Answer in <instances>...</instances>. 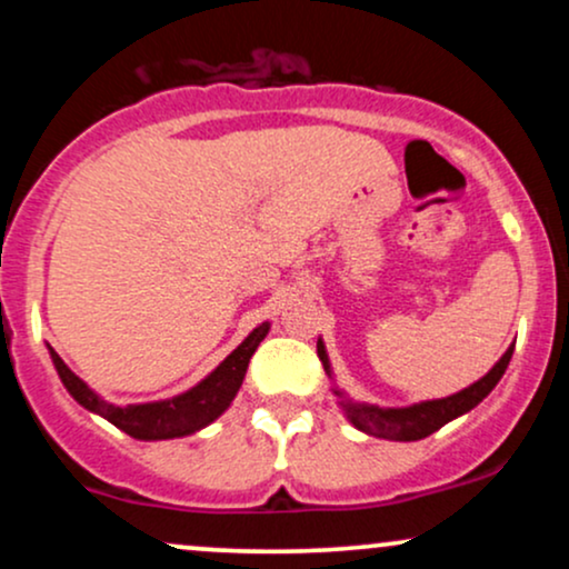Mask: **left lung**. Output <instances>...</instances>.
Returning <instances> with one entry per match:
<instances>
[{
  "label": "left lung",
  "mask_w": 569,
  "mask_h": 569,
  "mask_svg": "<svg viewBox=\"0 0 569 569\" xmlns=\"http://www.w3.org/2000/svg\"><path fill=\"white\" fill-rule=\"evenodd\" d=\"M511 356H513V345L502 352L500 361L495 363V367L489 369L479 382H473L471 388L460 390V393L455 396L436 398V401H422V403H415V407H403V409H382V407H371V403L342 401V409L348 411V420L352 426L363 430V433L377 436V439L420 441L426 439V436L436 433L441 426H447V422L455 420V417L471 411L476 403H481V398L492 393L495 385H498L500 377L506 375ZM318 358H321L323 369L329 371V356H326L321 339H318ZM335 393L342 398L339 390H335Z\"/></svg>",
  "instance_id": "left-lung-1"
}]
</instances>
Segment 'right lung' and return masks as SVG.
<instances>
[{
  "label": "right lung",
  "mask_w": 569,
  "mask_h": 569,
  "mask_svg": "<svg viewBox=\"0 0 569 569\" xmlns=\"http://www.w3.org/2000/svg\"><path fill=\"white\" fill-rule=\"evenodd\" d=\"M267 331H270V323H262L259 329H253L251 335H248L243 342H240L238 348H234L230 356L206 377V380L194 385L187 393L168 398V401L136 403V407H114V403H107L101 396H96L93 390H90L88 385L61 361V358H58V352L53 348H50V356H53L58 377L67 385V390L74 396L77 403H82L84 409L101 415L103 420H109L112 426L126 430L133 439L160 441L194 433V430L206 428L208 422L217 420L221 411L230 407L234 393H238L240 385H243L248 361H251L259 342L267 337Z\"/></svg>",
  "instance_id": "add662e5"
}]
</instances>
